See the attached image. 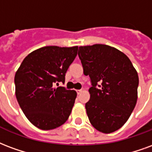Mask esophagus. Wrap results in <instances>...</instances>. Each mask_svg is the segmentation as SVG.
Here are the masks:
<instances>
[{
	"mask_svg": "<svg viewBox=\"0 0 152 152\" xmlns=\"http://www.w3.org/2000/svg\"><path fill=\"white\" fill-rule=\"evenodd\" d=\"M76 91H77V95H79V94H80V93L82 92V90H77Z\"/></svg>",
	"mask_w": 152,
	"mask_h": 152,
	"instance_id": "esophagus-1",
	"label": "esophagus"
}]
</instances>
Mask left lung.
<instances>
[{
  "label": "left lung",
  "mask_w": 152,
  "mask_h": 152,
  "mask_svg": "<svg viewBox=\"0 0 152 152\" xmlns=\"http://www.w3.org/2000/svg\"><path fill=\"white\" fill-rule=\"evenodd\" d=\"M78 56L92 86L85 105L90 122L99 132H114L124 126L136 105L138 73L126 54L108 45L81 46Z\"/></svg>",
  "instance_id": "8db88e82"
}]
</instances>
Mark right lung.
<instances>
[{
  "mask_svg": "<svg viewBox=\"0 0 152 152\" xmlns=\"http://www.w3.org/2000/svg\"><path fill=\"white\" fill-rule=\"evenodd\" d=\"M77 46H46L24 58L14 77L15 95L26 118L43 130L56 129L68 120L77 97L75 91L55 87L65 83V73Z\"/></svg>",
  "mask_w": 152,
  "mask_h": 152,
  "instance_id": "1",
  "label": "right lung"
}]
</instances>
